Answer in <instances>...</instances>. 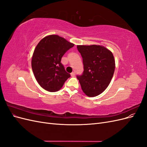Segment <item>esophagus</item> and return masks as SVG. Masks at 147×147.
Returning a JSON list of instances; mask_svg holds the SVG:
<instances>
[{"label": "esophagus", "mask_w": 147, "mask_h": 147, "mask_svg": "<svg viewBox=\"0 0 147 147\" xmlns=\"http://www.w3.org/2000/svg\"><path fill=\"white\" fill-rule=\"evenodd\" d=\"M70 75H71V77H75V72H72V73L70 74Z\"/></svg>", "instance_id": "34e87169"}]
</instances>
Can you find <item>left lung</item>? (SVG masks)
Segmentation results:
<instances>
[{
    "label": "left lung",
    "mask_w": 147,
    "mask_h": 147,
    "mask_svg": "<svg viewBox=\"0 0 147 147\" xmlns=\"http://www.w3.org/2000/svg\"><path fill=\"white\" fill-rule=\"evenodd\" d=\"M83 58L84 71L77 75L83 91L89 97L103 92L112 80L115 68L112 53L100 45H77Z\"/></svg>",
    "instance_id": "1"
}]
</instances>
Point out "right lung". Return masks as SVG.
Here are the masks:
<instances>
[{
  "mask_svg": "<svg viewBox=\"0 0 147 147\" xmlns=\"http://www.w3.org/2000/svg\"><path fill=\"white\" fill-rule=\"evenodd\" d=\"M74 46V43L57 35L44 37L37 44L31 65L35 78L44 90L59 91L70 77L61 61L66 51Z\"/></svg>",
  "mask_w": 147,
  "mask_h": 147,
  "instance_id": "obj_1",
  "label": "right lung"
}]
</instances>
